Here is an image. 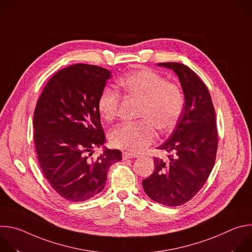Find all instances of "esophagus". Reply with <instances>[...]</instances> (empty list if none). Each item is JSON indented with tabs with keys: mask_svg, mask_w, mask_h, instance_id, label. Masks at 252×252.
<instances>
[{
	"mask_svg": "<svg viewBox=\"0 0 252 252\" xmlns=\"http://www.w3.org/2000/svg\"><path fill=\"white\" fill-rule=\"evenodd\" d=\"M138 156L135 154H131V153H127L125 152L123 153V159H127V158H137Z\"/></svg>",
	"mask_w": 252,
	"mask_h": 252,
	"instance_id": "34e87169",
	"label": "esophagus"
}]
</instances>
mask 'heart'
Returning a JSON list of instances; mask_svg holds the SVG:
<instances>
[{"label": "heart", "instance_id": "heart-1", "mask_svg": "<svg viewBox=\"0 0 252 252\" xmlns=\"http://www.w3.org/2000/svg\"><path fill=\"white\" fill-rule=\"evenodd\" d=\"M120 86L130 97L140 100L138 122H125L111 132V141L116 148L137 154L154 141L157 128L171 131L178 124L185 109V95L176 83L165 81L149 67L136 68L122 79ZM120 94L104 88L97 99V110L105 121L114 120L120 110Z\"/></svg>", "mask_w": 252, "mask_h": 252}]
</instances>
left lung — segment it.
Segmentation results:
<instances>
[{
	"instance_id": "8db88e82",
	"label": "left lung",
	"mask_w": 252,
	"mask_h": 252,
	"mask_svg": "<svg viewBox=\"0 0 252 252\" xmlns=\"http://www.w3.org/2000/svg\"><path fill=\"white\" fill-rule=\"evenodd\" d=\"M171 68L185 93V109L171 135L158 149L167 158H154L155 170L142 181L153 200L178 206L190 200L204 186L217 158L219 134L215 110L205 84L181 63H159Z\"/></svg>"
}]
</instances>
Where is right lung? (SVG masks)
<instances>
[{
	"mask_svg": "<svg viewBox=\"0 0 252 252\" xmlns=\"http://www.w3.org/2000/svg\"><path fill=\"white\" fill-rule=\"evenodd\" d=\"M111 71L76 63L56 73L47 83L33 113V140L42 171L53 189L70 201L99 193L110 166L122 160L119 150L93 151L105 137L97 99Z\"/></svg>",
	"mask_w": 252,
	"mask_h": 252,
	"instance_id": "add662e5",
	"label": "right lung"
}]
</instances>
